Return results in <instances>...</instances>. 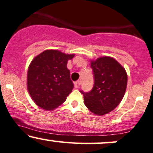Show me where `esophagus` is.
I'll list each match as a JSON object with an SVG mask.
<instances>
[{"instance_id": "obj_1", "label": "esophagus", "mask_w": 153, "mask_h": 153, "mask_svg": "<svg viewBox=\"0 0 153 153\" xmlns=\"http://www.w3.org/2000/svg\"><path fill=\"white\" fill-rule=\"evenodd\" d=\"M74 84L75 87L79 88L81 85V82H80V81H76V82H75L74 83Z\"/></svg>"}]
</instances>
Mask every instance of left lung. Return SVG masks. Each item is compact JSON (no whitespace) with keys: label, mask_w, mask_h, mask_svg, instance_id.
<instances>
[{"label":"left lung","mask_w":153,"mask_h":153,"mask_svg":"<svg viewBox=\"0 0 153 153\" xmlns=\"http://www.w3.org/2000/svg\"><path fill=\"white\" fill-rule=\"evenodd\" d=\"M94 86L84 95V104L91 112L103 115L112 111L123 100L126 90L127 75L115 59L109 56L99 58L91 64Z\"/></svg>","instance_id":"left-lung-1"}]
</instances>
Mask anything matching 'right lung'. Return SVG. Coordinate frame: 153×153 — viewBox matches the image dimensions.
I'll list each match as a JSON object with an SVG mask.
<instances>
[{"label": "right lung", "instance_id": "add662e5", "mask_svg": "<svg viewBox=\"0 0 153 153\" xmlns=\"http://www.w3.org/2000/svg\"><path fill=\"white\" fill-rule=\"evenodd\" d=\"M74 56L56 50H46L30 63L27 75L28 90L41 108H56L72 91L74 84L66 64Z\"/></svg>", "mask_w": 153, "mask_h": 153}]
</instances>
